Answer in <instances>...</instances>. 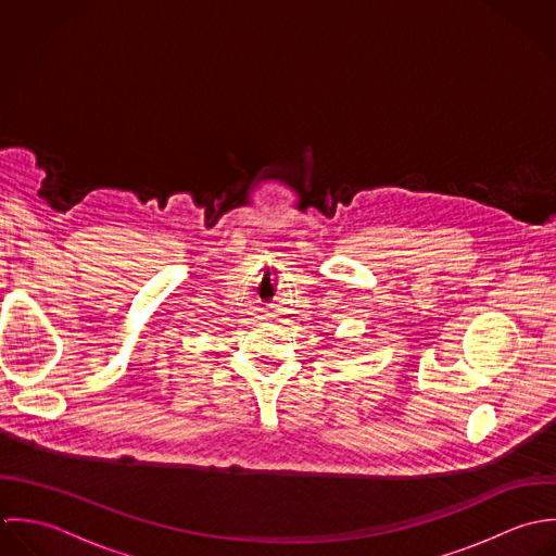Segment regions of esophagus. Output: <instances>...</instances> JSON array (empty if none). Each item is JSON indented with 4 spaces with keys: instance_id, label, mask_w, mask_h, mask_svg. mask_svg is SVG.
<instances>
[{
    "instance_id": "obj_1",
    "label": "esophagus",
    "mask_w": 556,
    "mask_h": 556,
    "mask_svg": "<svg viewBox=\"0 0 556 556\" xmlns=\"http://www.w3.org/2000/svg\"><path fill=\"white\" fill-rule=\"evenodd\" d=\"M273 318V314H266V320H270Z\"/></svg>"
}]
</instances>
